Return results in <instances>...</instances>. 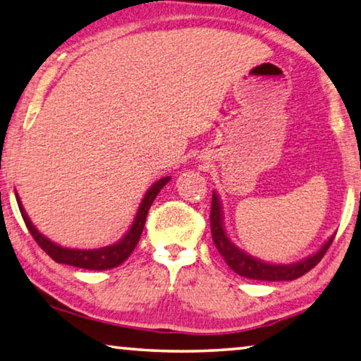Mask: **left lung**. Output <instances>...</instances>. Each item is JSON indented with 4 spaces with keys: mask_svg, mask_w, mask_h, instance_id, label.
I'll list each match as a JSON object with an SVG mask.
<instances>
[{
    "mask_svg": "<svg viewBox=\"0 0 361 361\" xmlns=\"http://www.w3.org/2000/svg\"><path fill=\"white\" fill-rule=\"evenodd\" d=\"M210 230L214 238L215 247L219 249L220 255L225 259L228 267L239 276L249 279H259V281H293L300 276H304L307 271H310L317 263L323 259L326 250L329 249L334 236H331L317 252L305 257L300 262L289 263V265H276V263H268L255 259V257L245 254L244 250L236 247L228 238L223 225V210L219 194L214 191L212 194V209H210Z\"/></svg>",
    "mask_w": 361,
    "mask_h": 361,
    "instance_id": "8db88e82",
    "label": "left lung"
}]
</instances>
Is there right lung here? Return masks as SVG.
<instances>
[{"mask_svg":"<svg viewBox=\"0 0 361 361\" xmlns=\"http://www.w3.org/2000/svg\"><path fill=\"white\" fill-rule=\"evenodd\" d=\"M169 181H170V176H165V178H160L159 181L154 183V185L145 194V197H142L138 212H136L135 220L131 223L127 234H125L118 243L106 245V247H99V249H68L53 243L47 236H43V234L37 230L35 225L30 221V219H28V215L24 210V205H22L20 197L17 192H16V199L28 231H30V234L38 243L39 247H42L54 262L66 263V265L77 267V268H85V270H109V268H116L118 265H122V263L128 259L130 254L133 252L136 244H138L141 238L142 228H145L147 212H149L154 199L157 197L159 191L162 190Z\"/></svg>","mask_w":361,"mask_h":361,"instance_id":"right-lung-1","label":"right lung"}]
</instances>
